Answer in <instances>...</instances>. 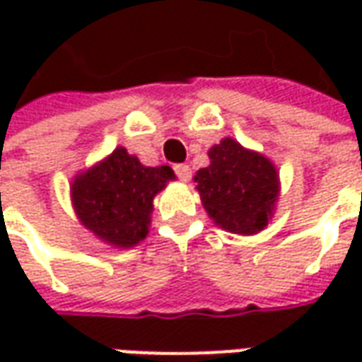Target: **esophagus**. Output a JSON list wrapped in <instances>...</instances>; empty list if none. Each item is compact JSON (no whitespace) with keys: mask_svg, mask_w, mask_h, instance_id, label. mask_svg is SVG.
<instances>
[{"mask_svg":"<svg viewBox=\"0 0 362 362\" xmlns=\"http://www.w3.org/2000/svg\"><path fill=\"white\" fill-rule=\"evenodd\" d=\"M174 173H176V176H178L182 182H188L189 178H192V168H189L188 165H176L174 166Z\"/></svg>","mask_w":362,"mask_h":362,"instance_id":"1","label":"esophagus"}]
</instances>
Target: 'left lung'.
I'll use <instances>...</instances> for the list:
<instances>
[{
    "label": "left lung",
    "instance_id": "obj_1",
    "mask_svg": "<svg viewBox=\"0 0 362 362\" xmlns=\"http://www.w3.org/2000/svg\"><path fill=\"white\" fill-rule=\"evenodd\" d=\"M209 166L194 176L213 223L233 235H258L267 227L281 194L279 173L258 151L225 137L207 151Z\"/></svg>",
    "mask_w": 362,
    "mask_h": 362
}]
</instances>
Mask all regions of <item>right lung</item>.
Returning a JSON list of instances; mask_svg holds the SVG:
<instances>
[{
    "mask_svg": "<svg viewBox=\"0 0 362 362\" xmlns=\"http://www.w3.org/2000/svg\"><path fill=\"white\" fill-rule=\"evenodd\" d=\"M170 166H145L116 147L75 176L69 196L83 227L112 248L127 250L147 238L153 199L174 180Z\"/></svg>",
    "mask_w": 362,
    "mask_h": 362,
    "instance_id": "1",
    "label": "right lung"
}]
</instances>
